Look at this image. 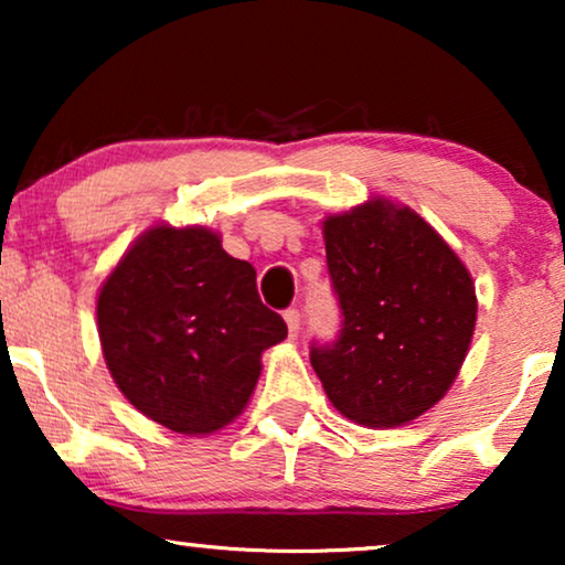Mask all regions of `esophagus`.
Here are the masks:
<instances>
[{
  "label": "esophagus",
  "mask_w": 565,
  "mask_h": 565,
  "mask_svg": "<svg viewBox=\"0 0 565 565\" xmlns=\"http://www.w3.org/2000/svg\"><path fill=\"white\" fill-rule=\"evenodd\" d=\"M282 316H285V323H288L290 339H296L298 331H300V311H298V308H288V311H285Z\"/></svg>",
  "instance_id": "1"
}]
</instances>
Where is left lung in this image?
Masks as SVG:
<instances>
[{
	"label": "left lung",
	"mask_w": 565,
	"mask_h": 565,
	"mask_svg": "<svg viewBox=\"0 0 565 565\" xmlns=\"http://www.w3.org/2000/svg\"><path fill=\"white\" fill-rule=\"evenodd\" d=\"M342 329L311 347L323 391L347 419L408 424L450 391L476 329L473 277L412 207L373 198L323 221Z\"/></svg>",
	"instance_id": "obj_1"
}]
</instances>
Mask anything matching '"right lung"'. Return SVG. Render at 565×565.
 <instances>
[{
	"instance_id": "right-lung-1",
	"label": "right lung",
	"mask_w": 565,
	"mask_h": 565,
	"mask_svg": "<svg viewBox=\"0 0 565 565\" xmlns=\"http://www.w3.org/2000/svg\"><path fill=\"white\" fill-rule=\"evenodd\" d=\"M97 331L122 396L190 437L244 412L262 352L288 337L249 262L223 252L211 228L167 223L143 231L103 282Z\"/></svg>"
}]
</instances>
